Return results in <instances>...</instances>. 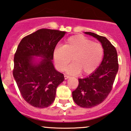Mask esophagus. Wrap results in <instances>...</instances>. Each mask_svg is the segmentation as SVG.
Returning a JSON list of instances; mask_svg holds the SVG:
<instances>
[{
  "instance_id": "obj_1",
  "label": "esophagus",
  "mask_w": 131,
  "mask_h": 131,
  "mask_svg": "<svg viewBox=\"0 0 131 131\" xmlns=\"http://www.w3.org/2000/svg\"><path fill=\"white\" fill-rule=\"evenodd\" d=\"M64 79H68V78H70V76H67V75H64Z\"/></svg>"
}]
</instances>
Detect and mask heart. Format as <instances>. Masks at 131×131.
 Wrapping results in <instances>:
<instances>
[{
	"instance_id": "b5f03b06",
	"label": "heart",
	"mask_w": 131,
	"mask_h": 131,
	"mask_svg": "<svg viewBox=\"0 0 131 131\" xmlns=\"http://www.w3.org/2000/svg\"><path fill=\"white\" fill-rule=\"evenodd\" d=\"M103 55V47L83 36L76 35L69 37L62 47L55 48L53 58L58 70L64 71L71 58L73 62L67 68L71 74L81 72L82 74H91L101 62Z\"/></svg>"
}]
</instances>
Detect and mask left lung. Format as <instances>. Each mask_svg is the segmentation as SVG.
<instances>
[{
  "label": "left lung",
  "mask_w": 131,
  "mask_h": 131,
  "mask_svg": "<svg viewBox=\"0 0 131 131\" xmlns=\"http://www.w3.org/2000/svg\"><path fill=\"white\" fill-rule=\"evenodd\" d=\"M102 43L103 58L100 66L91 75L79 79L77 89L72 92L75 103L82 108H92L102 103L108 97L118 71V55L115 47L105 37L85 32Z\"/></svg>",
  "instance_id": "obj_1"
}]
</instances>
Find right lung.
<instances>
[{"label": "right lung", "mask_w": 131, "mask_h": 131, "mask_svg": "<svg viewBox=\"0 0 131 131\" xmlns=\"http://www.w3.org/2000/svg\"><path fill=\"white\" fill-rule=\"evenodd\" d=\"M66 32L40 29L23 37L14 56L13 75L23 98L36 108L53 103L57 87L64 81L52 60L57 43ZM34 56L40 57L37 60Z\"/></svg>", "instance_id": "add662e5"}]
</instances>
